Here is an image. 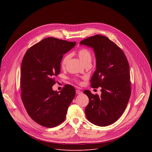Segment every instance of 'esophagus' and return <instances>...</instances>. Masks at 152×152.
I'll list each match as a JSON object with an SVG mask.
<instances>
[{
    "mask_svg": "<svg viewBox=\"0 0 152 152\" xmlns=\"http://www.w3.org/2000/svg\"><path fill=\"white\" fill-rule=\"evenodd\" d=\"M76 93L77 94H81L82 93V92L81 91H80L79 90H76Z\"/></svg>",
    "mask_w": 152,
    "mask_h": 152,
    "instance_id": "34e87169",
    "label": "esophagus"
}]
</instances>
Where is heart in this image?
I'll use <instances>...</instances> for the list:
<instances>
[{
  "label": "heart",
  "mask_w": 152,
  "mask_h": 152,
  "mask_svg": "<svg viewBox=\"0 0 152 152\" xmlns=\"http://www.w3.org/2000/svg\"><path fill=\"white\" fill-rule=\"evenodd\" d=\"M78 56L80 59V60L82 62V63L85 65L86 64H90L92 60V55L89 50L85 48H82L80 49L78 52H77ZM71 57L70 54H67L64 57V58L62 60L61 65L63 68L66 67L67 64Z\"/></svg>",
  "instance_id": "obj_1"
}]
</instances>
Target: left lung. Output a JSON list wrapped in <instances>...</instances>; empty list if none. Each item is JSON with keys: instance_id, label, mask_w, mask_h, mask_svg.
<instances>
[{"instance_id": "1", "label": "left lung", "mask_w": 152, "mask_h": 152, "mask_svg": "<svg viewBox=\"0 0 152 152\" xmlns=\"http://www.w3.org/2000/svg\"><path fill=\"white\" fill-rule=\"evenodd\" d=\"M80 45L92 48L96 59V70L91 86L101 87L100 96L89 90L84 94L89 103L85 112L86 118L99 126L115 122L123 114L131 94L129 66L123 50L107 37L96 35L83 39Z\"/></svg>"}]
</instances>
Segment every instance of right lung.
Segmentation results:
<instances>
[{
  "label": "right lung",
  "instance_id": "right-lung-1",
  "mask_svg": "<svg viewBox=\"0 0 152 152\" xmlns=\"http://www.w3.org/2000/svg\"><path fill=\"white\" fill-rule=\"evenodd\" d=\"M76 42L53 37L43 39L26 52L21 66V100L30 117L38 124L53 127L66 119L76 90L66 85L59 92L53 91L55 77L61 72L64 54Z\"/></svg>",
  "mask_w": 152,
  "mask_h": 152
}]
</instances>
